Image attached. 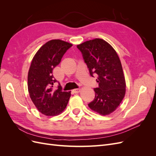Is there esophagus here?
<instances>
[{"label":"esophagus","mask_w":156,"mask_h":156,"mask_svg":"<svg viewBox=\"0 0 156 156\" xmlns=\"http://www.w3.org/2000/svg\"><path fill=\"white\" fill-rule=\"evenodd\" d=\"M80 91H81V89H80V88H75V89L73 90V92L75 94H78Z\"/></svg>","instance_id":"34e87169"}]
</instances>
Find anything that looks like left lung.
I'll return each instance as SVG.
<instances>
[{
  "label": "left lung",
  "mask_w": 156,
  "mask_h": 156,
  "mask_svg": "<svg viewBox=\"0 0 156 156\" xmlns=\"http://www.w3.org/2000/svg\"><path fill=\"white\" fill-rule=\"evenodd\" d=\"M82 53L90 74L98 75V88L95 98L88 104L91 110L108 115L119 106L126 94V80L121 62L116 51L100 38L88 40L77 45Z\"/></svg>",
  "instance_id": "1"
}]
</instances>
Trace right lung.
Wrapping results in <instances>:
<instances>
[{
    "label": "right lung",
    "mask_w": 156,
    "mask_h": 156,
    "mask_svg": "<svg viewBox=\"0 0 156 156\" xmlns=\"http://www.w3.org/2000/svg\"><path fill=\"white\" fill-rule=\"evenodd\" d=\"M72 46L63 40H51L41 47L32 60L28 73V90L37 109L44 115H58L67 106L71 91L62 92L60 84L53 91L52 87L57 81L52 73Z\"/></svg>",
    "instance_id": "add662e5"
}]
</instances>
